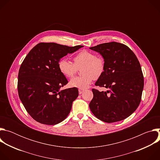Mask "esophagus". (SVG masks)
Wrapping results in <instances>:
<instances>
[{
	"mask_svg": "<svg viewBox=\"0 0 160 160\" xmlns=\"http://www.w3.org/2000/svg\"><path fill=\"white\" fill-rule=\"evenodd\" d=\"M78 92H79V94H82L84 92V90L83 89H79Z\"/></svg>",
	"mask_w": 160,
	"mask_h": 160,
	"instance_id": "34e87169",
	"label": "esophagus"
}]
</instances>
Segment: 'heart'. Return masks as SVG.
I'll list each match as a JSON object with an SVG mask.
<instances>
[{
    "instance_id": "heart-1",
    "label": "heart",
    "mask_w": 160,
    "mask_h": 160,
    "mask_svg": "<svg viewBox=\"0 0 160 160\" xmlns=\"http://www.w3.org/2000/svg\"><path fill=\"white\" fill-rule=\"evenodd\" d=\"M74 63L67 59L61 58L58 62V68L61 73L66 78L72 77L81 68L82 76L73 78L70 81L72 87L84 89L88 87L95 78H99L104 73L105 62L102 58L97 57L96 54L87 50H83L75 55Z\"/></svg>"
}]
</instances>
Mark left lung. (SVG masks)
Here are the masks:
<instances>
[{
    "label": "left lung",
    "mask_w": 160,
    "mask_h": 160,
    "mask_svg": "<svg viewBox=\"0 0 160 160\" xmlns=\"http://www.w3.org/2000/svg\"><path fill=\"white\" fill-rule=\"evenodd\" d=\"M103 58L105 69L95 85L109 88L92 89L89 104L94 116L106 123L123 120L138 108L144 88V77L138 59L127 45L112 42L90 48Z\"/></svg>",
    "instance_id": "obj_1"
}]
</instances>
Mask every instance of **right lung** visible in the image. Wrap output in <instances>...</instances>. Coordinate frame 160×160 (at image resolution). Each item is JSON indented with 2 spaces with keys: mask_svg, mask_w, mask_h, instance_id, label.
Here are the masks:
<instances>
[{
  "mask_svg": "<svg viewBox=\"0 0 160 160\" xmlns=\"http://www.w3.org/2000/svg\"><path fill=\"white\" fill-rule=\"evenodd\" d=\"M82 47L42 42L22 61L18 73V94L29 115L37 122L56 125L69 115L78 90L75 87L60 90L68 82L59 71L58 62Z\"/></svg>",
  "mask_w": 160,
  "mask_h": 160,
  "instance_id": "1",
  "label": "right lung"
}]
</instances>
